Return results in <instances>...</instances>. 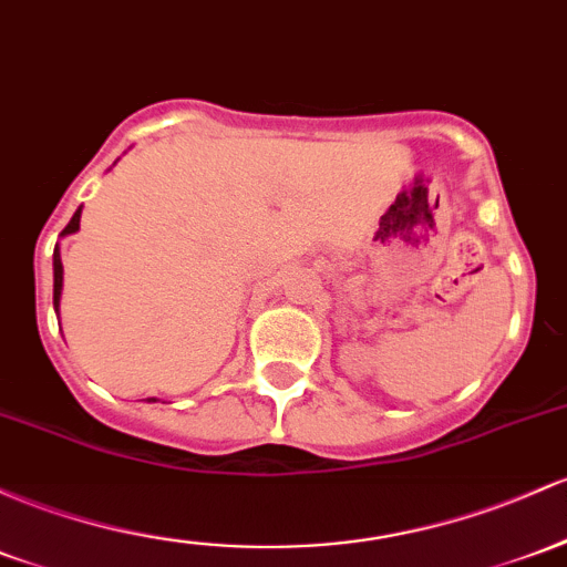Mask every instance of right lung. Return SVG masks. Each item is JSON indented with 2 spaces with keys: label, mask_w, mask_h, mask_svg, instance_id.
Wrapping results in <instances>:
<instances>
[{
  "label": "right lung",
  "mask_w": 567,
  "mask_h": 567,
  "mask_svg": "<svg viewBox=\"0 0 567 567\" xmlns=\"http://www.w3.org/2000/svg\"><path fill=\"white\" fill-rule=\"evenodd\" d=\"M80 213H83V209H78V213L72 215L70 226H66L64 231H61V236L78 231V228H80ZM61 285H64V266H61L59 247H55V252H53V307H55V309H59V301H61ZM153 401H155V398H153Z\"/></svg>",
  "instance_id": "1"
}]
</instances>
